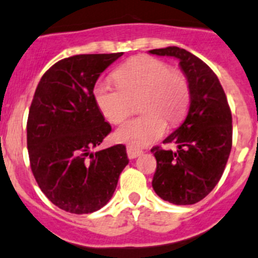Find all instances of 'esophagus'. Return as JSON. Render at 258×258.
<instances>
[{
	"instance_id": "obj_1",
	"label": "esophagus",
	"mask_w": 258,
	"mask_h": 258,
	"mask_svg": "<svg viewBox=\"0 0 258 258\" xmlns=\"http://www.w3.org/2000/svg\"><path fill=\"white\" fill-rule=\"evenodd\" d=\"M142 153H143V151L140 150V148L132 147V146H127V156H128L130 159L136 158V157L141 156Z\"/></svg>"
}]
</instances>
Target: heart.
Returning <instances> with one entry per match:
<instances>
[{
	"label": "heart",
	"mask_w": 258,
	"mask_h": 258,
	"mask_svg": "<svg viewBox=\"0 0 258 258\" xmlns=\"http://www.w3.org/2000/svg\"><path fill=\"white\" fill-rule=\"evenodd\" d=\"M117 85L97 81L94 99L102 115L120 123L131 113V99L141 95L142 115L121 124L116 140L132 147L150 145L164 134L168 122L174 123L185 113L190 101L188 78L165 61L151 55H137L120 65L112 74Z\"/></svg>",
	"instance_id": "obj_1"
}]
</instances>
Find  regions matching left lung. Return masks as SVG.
I'll return each mask as SVG.
<instances>
[{
  "mask_svg": "<svg viewBox=\"0 0 258 258\" xmlns=\"http://www.w3.org/2000/svg\"><path fill=\"white\" fill-rule=\"evenodd\" d=\"M173 56L190 86V105L183 123L163 143L177 152L153 147L157 169L152 186L159 198L175 205H191L215 188L232 146V116L220 81L202 59L178 47L150 50Z\"/></svg>",
  "mask_w": 258,
  "mask_h": 258,
  "instance_id": "8db88e82",
  "label": "left lung"
}]
</instances>
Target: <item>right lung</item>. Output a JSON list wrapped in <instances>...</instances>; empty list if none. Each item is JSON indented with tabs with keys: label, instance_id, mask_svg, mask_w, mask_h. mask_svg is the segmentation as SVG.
Segmentation results:
<instances>
[{
	"label": "right lung",
	"instance_id": "add662e5",
	"mask_svg": "<svg viewBox=\"0 0 258 258\" xmlns=\"http://www.w3.org/2000/svg\"><path fill=\"white\" fill-rule=\"evenodd\" d=\"M122 53L59 60L38 84L27 122L32 172L45 197L72 214L100 210L128 164L126 147L91 152L111 132L94 99L101 73Z\"/></svg>",
	"mask_w": 258,
	"mask_h": 258
}]
</instances>
